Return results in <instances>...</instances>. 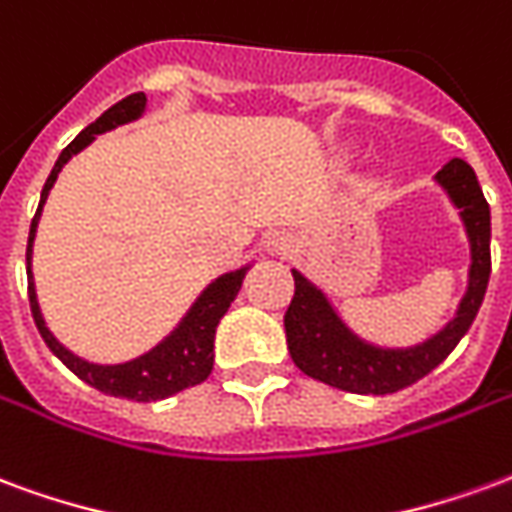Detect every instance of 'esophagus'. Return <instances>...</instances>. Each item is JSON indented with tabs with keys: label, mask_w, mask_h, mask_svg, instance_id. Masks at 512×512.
Wrapping results in <instances>:
<instances>
[{
	"label": "esophagus",
	"mask_w": 512,
	"mask_h": 512,
	"mask_svg": "<svg viewBox=\"0 0 512 512\" xmlns=\"http://www.w3.org/2000/svg\"><path fill=\"white\" fill-rule=\"evenodd\" d=\"M264 248H267L272 256H289L294 248V240L286 231H272L270 237L264 240Z\"/></svg>",
	"instance_id": "34e87169"
}]
</instances>
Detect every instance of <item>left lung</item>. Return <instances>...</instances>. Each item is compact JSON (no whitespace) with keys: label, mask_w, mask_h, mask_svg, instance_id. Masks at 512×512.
Masks as SVG:
<instances>
[{"label":"left lung","mask_w":512,"mask_h":512,"mask_svg":"<svg viewBox=\"0 0 512 512\" xmlns=\"http://www.w3.org/2000/svg\"><path fill=\"white\" fill-rule=\"evenodd\" d=\"M436 179L445 185L455 207L461 210L466 234L472 240L469 292L461 300L458 316L442 333L414 349H376L349 333L327 305L324 294L313 289L300 272H292L294 297L286 308L283 324H286L289 354L302 374L346 393H398L431 374L472 327L491 275V210L475 171L466 160L453 158L436 174Z\"/></svg>","instance_id":"8db88e82"}]
</instances>
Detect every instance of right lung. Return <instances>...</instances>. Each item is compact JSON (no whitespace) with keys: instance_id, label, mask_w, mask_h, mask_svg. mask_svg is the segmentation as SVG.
Returning a JSON list of instances; mask_svg holds the SVG:
<instances>
[{"instance_id":"1","label":"right lung","mask_w":512,"mask_h":512,"mask_svg":"<svg viewBox=\"0 0 512 512\" xmlns=\"http://www.w3.org/2000/svg\"><path fill=\"white\" fill-rule=\"evenodd\" d=\"M144 103H147V95L144 92H133L128 98H122L119 103L103 111L89 128H84L78 133L59 155L57 166L48 174L46 185H43V196H40V204H37L35 218H32V229H29V242H26V289H29V308H32V319H35L37 330L43 335V341L51 352L57 354L59 360L73 371V374L81 379V382L92 384L95 390L106 395H114V398H128V401H138V404H149V401H160V398H169V395L185 390V387H193V384H201L207 376L212 374V360H215V352H212V343H215V327H218L220 316L229 311V305L234 302L237 292H240L242 278H245V270L229 272L218 281L212 283L207 292L201 294L199 302L193 305V311L185 316V322L179 324L177 333L169 335L166 341L155 346L152 352L138 357L133 363L125 365H92L78 360L76 354H70L62 346V343L48 333V327L43 324V316H40V308H37L35 297V283H32V270H29V259H32V240H35L37 218H40V210H43V201H46L48 190L54 188L57 182L59 169L65 166L70 155H76L78 149H84L92 141V138L103 133V130H111L114 125H122L128 119H136L141 111H144Z\"/></svg>"}]
</instances>
